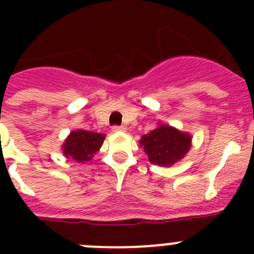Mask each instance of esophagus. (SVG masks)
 Returning a JSON list of instances; mask_svg holds the SVG:
<instances>
[{"instance_id":"34e87169","label":"esophagus","mask_w":254,"mask_h":254,"mask_svg":"<svg viewBox=\"0 0 254 254\" xmlns=\"http://www.w3.org/2000/svg\"><path fill=\"white\" fill-rule=\"evenodd\" d=\"M112 129H113L114 132H123V131H126V127L125 126H113V127H112Z\"/></svg>"}]
</instances>
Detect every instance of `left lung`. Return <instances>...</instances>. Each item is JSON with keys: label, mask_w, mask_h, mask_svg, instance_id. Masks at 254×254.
I'll return each mask as SVG.
<instances>
[{"label": "left lung", "mask_w": 254, "mask_h": 254, "mask_svg": "<svg viewBox=\"0 0 254 254\" xmlns=\"http://www.w3.org/2000/svg\"><path fill=\"white\" fill-rule=\"evenodd\" d=\"M140 146L149 156L150 163L169 167L181 160L190 146V136L170 126H159L141 137Z\"/></svg>", "instance_id": "obj_1"}]
</instances>
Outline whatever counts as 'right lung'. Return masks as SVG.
Here are the masks:
<instances>
[{
  "mask_svg": "<svg viewBox=\"0 0 254 254\" xmlns=\"http://www.w3.org/2000/svg\"><path fill=\"white\" fill-rule=\"evenodd\" d=\"M105 134L77 129L71 132L64 145V154L78 163H85L93 159L94 154L100 149Z\"/></svg>",
  "mask_w": 254,
  "mask_h": 254,
  "instance_id": "1",
  "label": "right lung"
}]
</instances>
